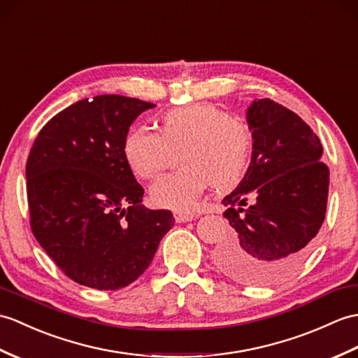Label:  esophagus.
Masks as SVG:
<instances>
[{
	"instance_id": "obj_1",
	"label": "esophagus",
	"mask_w": 358,
	"mask_h": 358,
	"mask_svg": "<svg viewBox=\"0 0 358 358\" xmlns=\"http://www.w3.org/2000/svg\"><path fill=\"white\" fill-rule=\"evenodd\" d=\"M173 217H176L177 222H187V221L195 220L198 215L194 212H189V210H177L176 213H173Z\"/></svg>"
}]
</instances>
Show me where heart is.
Masks as SVG:
<instances>
[{
    "instance_id": "1",
    "label": "heart",
    "mask_w": 358,
    "mask_h": 358,
    "mask_svg": "<svg viewBox=\"0 0 358 358\" xmlns=\"http://www.w3.org/2000/svg\"><path fill=\"white\" fill-rule=\"evenodd\" d=\"M182 168L168 173L151 189L152 201L166 209L194 207L210 185L229 189L243 178L250 157L252 134L247 124L210 103L176 108L162 117V134L136 127L123 140V157L140 178H154L180 149Z\"/></svg>"
}]
</instances>
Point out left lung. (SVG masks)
<instances>
[{
	"label": "left lung",
	"mask_w": 358,
	"mask_h": 358,
	"mask_svg": "<svg viewBox=\"0 0 358 358\" xmlns=\"http://www.w3.org/2000/svg\"><path fill=\"white\" fill-rule=\"evenodd\" d=\"M252 157L244 178L222 199L235 238L215 262L230 279L271 285L293 274L325 220L329 171L319 137L297 114L270 99L245 113Z\"/></svg>",
	"instance_id": "1"
}]
</instances>
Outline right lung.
<instances>
[{
    "mask_svg": "<svg viewBox=\"0 0 358 358\" xmlns=\"http://www.w3.org/2000/svg\"><path fill=\"white\" fill-rule=\"evenodd\" d=\"M154 106L119 94L84 99L48 120L33 143L26 166L31 231L80 285H129L176 222L171 210L141 204L143 187L123 157L129 127Z\"/></svg>",
    "mask_w": 358,
    "mask_h": 358,
    "instance_id": "obj_1",
    "label": "right lung"
}]
</instances>
